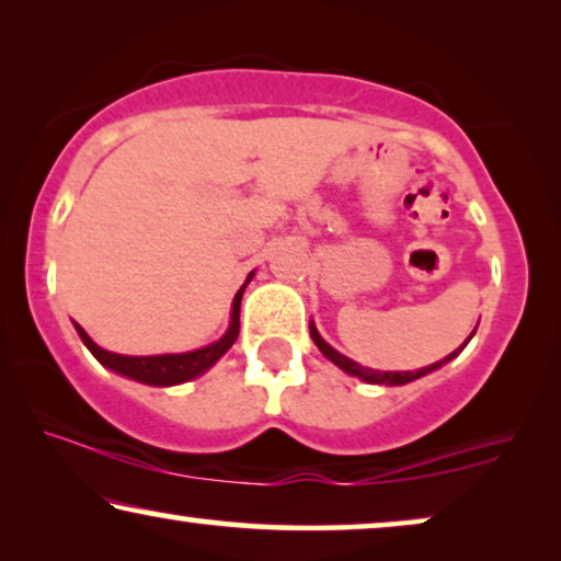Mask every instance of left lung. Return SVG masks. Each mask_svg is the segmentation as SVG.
I'll return each mask as SVG.
<instances>
[{
  "label": "left lung",
  "mask_w": 561,
  "mask_h": 561,
  "mask_svg": "<svg viewBox=\"0 0 561 561\" xmlns=\"http://www.w3.org/2000/svg\"><path fill=\"white\" fill-rule=\"evenodd\" d=\"M310 335H312V341H314V345H318L320 348V353L325 358H330L335 363L337 368H343L345 374H351V376H358L360 381H366V383H386V386H404V383H409V381H414V378H420V376H427V374H432V370H437L442 363H447V360H453L457 353H460L465 345L470 343V337L476 335V330H472V335L468 337V341H465L460 348L457 351H453L449 353L447 358H442V360H437V363H432V366H427V368H420V370H374V368H366V366H360V363H356V360H351V358H345L343 353H337L335 348H330V345L322 341L320 337V333H318V328L312 325L310 322Z\"/></svg>",
  "instance_id": "1"
}]
</instances>
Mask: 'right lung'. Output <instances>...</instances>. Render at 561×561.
<instances>
[{"mask_svg": "<svg viewBox=\"0 0 561 561\" xmlns=\"http://www.w3.org/2000/svg\"><path fill=\"white\" fill-rule=\"evenodd\" d=\"M254 274H249V279L243 282V287L236 291L233 297V310H231V325H228L226 335L220 341L205 345V348L191 351V353H164V356H119V353H108L104 348H99L96 343L85 335V330L76 322L78 335L85 348H89L101 366H106L108 370H116L126 378H134V381L149 383V386H175V383H185L191 378L201 376L208 370L213 363H216L224 353L231 348L239 337V312H241V297L247 284L251 282Z\"/></svg>", "mask_w": 561, "mask_h": 561, "instance_id": "obj_1", "label": "right lung"}]
</instances>
